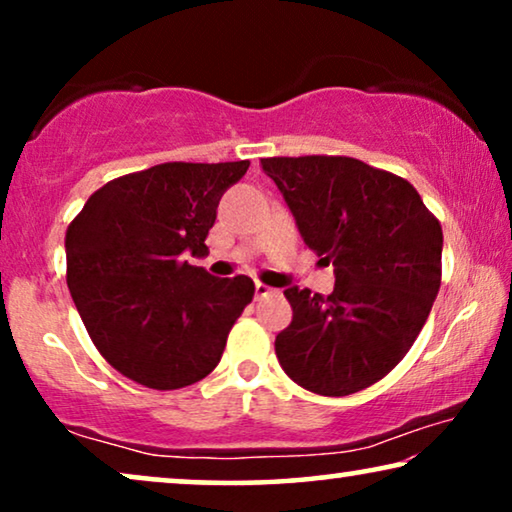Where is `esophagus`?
I'll return each mask as SVG.
<instances>
[{
    "mask_svg": "<svg viewBox=\"0 0 512 512\" xmlns=\"http://www.w3.org/2000/svg\"><path fill=\"white\" fill-rule=\"evenodd\" d=\"M270 293H275V289H270V286L263 284V282H256V296H258V298L270 296Z\"/></svg>",
    "mask_w": 512,
    "mask_h": 512,
    "instance_id": "1",
    "label": "esophagus"
}]
</instances>
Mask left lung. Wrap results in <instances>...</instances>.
Instances as JSON below:
<instances>
[{"mask_svg": "<svg viewBox=\"0 0 512 512\" xmlns=\"http://www.w3.org/2000/svg\"><path fill=\"white\" fill-rule=\"evenodd\" d=\"M335 289L284 291L291 324L279 366L319 396H349L391 373L429 319L443 275V228L415 186L347 156L261 158Z\"/></svg>", "mask_w": 512, "mask_h": 512, "instance_id": "obj_1", "label": "left lung"}]
</instances>
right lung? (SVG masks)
I'll use <instances>...</instances> for the list:
<instances>
[{"label":"right lung","instance_id":"1","mask_svg":"<svg viewBox=\"0 0 512 512\" xmlns=\"http://www.w3.org/2000/svg\"><path fill=\"white\" fill-rule=\"evenodd\" d=\"M249 170L237 163H163L90 195L65 235L67 286L104 361L149 389L200 382L254 298L249 277H212L205 256L221 195Z\"/></svg>","mask_w":512,"mask_h":512}]
</instances>
